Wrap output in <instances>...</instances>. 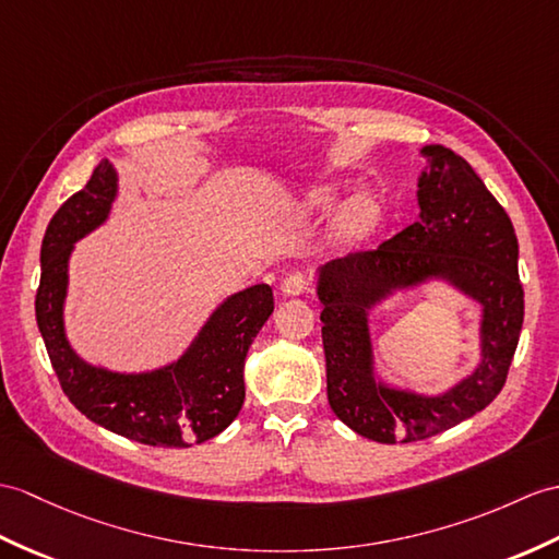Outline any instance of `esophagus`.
I'll list each match as a JSON object with an SVG mask.
<instances>
[{"label": "esophagus", "mask_w": 559, "mask_h": 559, "mask_svg": "<svg viewBox=\"0 0 559 559\" xmlns=\"http://www.w3.org/2000/svg\"><path fill=\"white\" fill-rule=\"evenodd\" d=\"M309 288V278L307 274H300V271H295V274L285 276L281 283V293L285 297H295V295H302Z\"/></svg>", "instance_id": "1"}]
</instances>
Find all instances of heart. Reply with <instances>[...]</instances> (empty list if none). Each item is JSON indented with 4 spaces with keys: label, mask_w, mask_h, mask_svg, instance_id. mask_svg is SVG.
Returning <instances> with one entry per match:
<instances>
[{
    "label": "heart",
    "mask_w": 559,
    "mask_h": 559,
    "mask_svg": "<svg viewBox=\"0 0 559 559\" xmlns=\"http://www.w3.org/2000/svg\"><path fill=\"white\" fill-rule=\"evenodd\" d=\"M335 200L338 198H335V192L331 188H314L302 198V206L309 212H323V210H329V206H333ZM373 226H376L373 206L369 202H355L343 212L338 233L345 240L357 242V240H365L373 230Z\"/></svg>",
    "instance_id": "obj_1"
}]
</instances>
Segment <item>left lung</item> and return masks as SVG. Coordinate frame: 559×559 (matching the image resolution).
<instances>
[{
    "label": "left lung",
    "instance_id": "obj_1",
    "mask_svg": "<svg viewBox=\"0 0 559 559\" xmlns=\"http://www.w3.org/2000/svg\"><path fill=\"white\" fill-rule=\"evenodd\" d=\"M419 221L376 250L319 269L329 405L355 433L376 443H412L457 426L488 407L508 381L524 290L514 226L484 180L443 145L421 147ZM448 280L483 305V365L443 396L383 384L372 371L368 309L395 289Z\"/></svg>",
    "mask_w": 559,
    "mask_h": 559
}]
</instances>
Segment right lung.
I'll return each mask as SVG.
<instances>
[{
  "label": "right lung",
  "mask_w": 559,
  "mask_h": 559,
  "mask_svg": "<svg viewBox=\"0 0 559 559\" xmlns=\"http://www.w3.org/2000/svg\"><path fill=\"white\" fill-rule=\"evenodd\" d=\"M114 200L116 171L102 162L47 226L35 317L49 361L75 409L107 431L159 448L204 443L238 417L245 402V357L274 311V293L266 283H257L226 297L186 353L162 369L119 373L87 365L63 331L69 257L78 240L107 221Z\"/></svg>",
  "instance_id": "add662e5"
}]
</instances>
